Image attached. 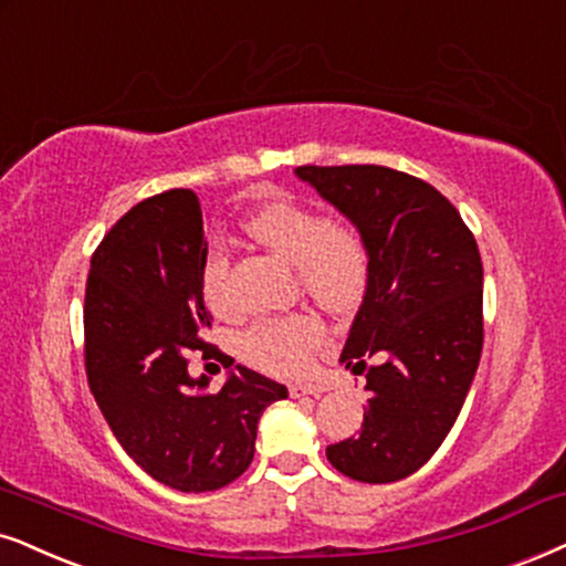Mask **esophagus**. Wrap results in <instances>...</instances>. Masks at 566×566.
Segmentation results:
<instances>
[{
	"instance_id": "1",
	"label": "esophagus",
	"mask_w": 566,
	"mask_h": 566,
	"mask_svg": "<svg viewBox=\"0 0 566 566\" xmlns=\"http://www.w3.org/2000/svg\"><path fill=\"white\" fill-rule=\"evenodd\" d=\"M324 386L321 384H290V397H307V395H321Z\"/></svg>"
}]
</instances>
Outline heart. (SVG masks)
Listing matches in <instances>:
<instances>
[{"instance_id": "b5f03b06", "label": "heart", "mask_w": 566, "mask_h": 566, "mask_svg": "<svg viewBox=\"0 0 566 566\" xmlns=\"http://www.w3.org/2000/svg\"><path fill=\"white\" fill-rule=\"evenodd\" d=\"M245 232L279 259L292 263L300 287L326 311L345 313L366 297L370 284L368 242L353 224L328 221L324 213L297 200H276L245 221ZM227 253L211 248L200 266V290L211 311H227ZM321 342L313 316L263 318L240 334V353L248 363L271 374H303Z\"/></svg>"}]
</instances>
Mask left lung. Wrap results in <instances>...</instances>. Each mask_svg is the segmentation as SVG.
<instances>
[{
  "instance_id": "left-lung-1",
  "label": "left lung",
  "mask_w": 566,
  "mask_h": 566,
  "mask_svg": "<svg viewBox=\"0 0 566 566\" xmlns=\"http://www.w3.org/2000/svg\"><path fill=\"white\" fill-rule=\"evenodd\" d=\"M370 250V284L342 349L366 370L363 431L326 447L360 483H395L431 460L460 415L483 349V263L433 185L376 164L297 167ZM366 356L378 367L368 369Z\"/></svg>"
}]
</instances>
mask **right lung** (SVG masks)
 <instances>
[{"mask_svg": "<svg viewBox=\"0 0 566 566\" xmlns=\"http://www.w3.org/2000/svg\"><path fill=\"white\" fill-rule=\"evenodd\" d=\"M209 245L192 190L140 200L106 232L85 284V374L127 457L185 493L217 491L253 462L263 410L287 386L238 366L219 391L188 374L211 326L200 290Z\"/></svg>", "mask_w": 566, "mask_h": 566, "instance_id": "add662e5", "label": "right lung"}]
</instances>
